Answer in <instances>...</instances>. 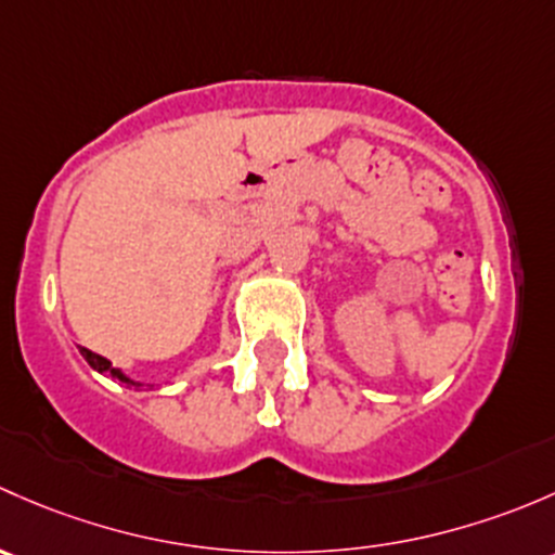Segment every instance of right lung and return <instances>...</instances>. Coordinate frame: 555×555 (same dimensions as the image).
Segmentation results:
<instances>
[{
	"label": "right lung",
	"instance_id": "obj_1",
	"mask_svg": "<svg viewBox=\"0 0 555 555\" xmlns=\"http://www.w3.org/2000/svg\"><path fill=\"white\" fill-rule=\"evenodd\" d=\"M79 352H82V358H85V361H88L90 369L99 371V374H108V376H112V379H119V382H122V385L135 387V390H139V387H144V382L130 379V376L125 374L122 369H117V365H112V361H106V358L99 356V352H90L88 347H79Z\"/></svg>",
	"mask_w": 555,
	"mask_h": 555
}]
</instances>
